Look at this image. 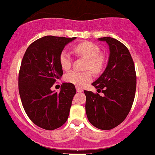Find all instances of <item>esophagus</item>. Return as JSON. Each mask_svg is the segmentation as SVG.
<instances>
[{
	"label": "esophagus",
	"instance_id": "34e87169",
	"mask_svg": "<svg viewBox=\"0 0 155 155\" xmlns=\"http://www.w3.org/2000/svg\"><path fill=\"white\" fill-rule=\"evenodd\" d=\"M76 91H77V92H82L83 91V89L80 87H76Z\"/></svg>",
	"mask_w": 155,
	"mask_h": 155
}]
</instances>
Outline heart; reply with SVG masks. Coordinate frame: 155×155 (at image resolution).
Instances as JSON below:
<instances>
[{
	"label": "heart",
	"instance_id": "1",
	"mask_svg": "<svg viewBox=\"0 0 155 155\" xmlns=\"http://www.w3.org/2000/svg\"><path fill=\"white\" fill-rule=\"evenodd\" d=\"M75 54L87 59L86 68L91 69L94 73H99L105 64V58L100 54V48L95 43L91 41H84L75 45L73 47ZM60 64L64 70L69 69L71 65V57L67 50H63L59 57ZM92 79V74L90 71H70L64 76L68 83L77 87H83Z\"/></svg>",
	"mask_w": 155,
	"mask_h": 155
}]
</instances>
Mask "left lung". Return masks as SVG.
Returning a JSON list of instances; mask_svg holds the SVG:
<instances>
[{
	"label": "left lung",
	"instance_id": "left-lung-1",
	"mask_svg": "<svg viewBox=\"0 0 155 155\" xmlns=\"http://www.w3.org/2000/svg\"><path fill=\"white\" fill-rule=\"evenodd\" d=\"M110 46L107 67L92 85L102 92L84 91L86 113L90 123L95 128L110 130L124 121L131 110L136 89V74L128 48L110 37L98 38Z\"/></svg>",
	"mask_w": 155,
	"mask_h": 155
}]
</instances>
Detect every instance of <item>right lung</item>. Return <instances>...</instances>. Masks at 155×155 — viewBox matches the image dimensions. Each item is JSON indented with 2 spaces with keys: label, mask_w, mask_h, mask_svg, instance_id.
<instances>
[{
  "label": "right lung",
  "mask_w": 155,
  "mask_h": 155,
  "mask_svg": "<svg viewBox=\"0 0 155 155\" xmlns=\"http://www.w3.org/2000/svg\"><path fill=\"white\" fill-rule=\"evenodd\" d=\"M75 37L48 35L38 38L26 50L19 71V92L23 109L34 124L54 130L67 121L74 95V84L64 83L59 93L50 88L63 75L59 57Z\"/></svg>",
  "instance_id": "add662e5"
}]
</instances>
